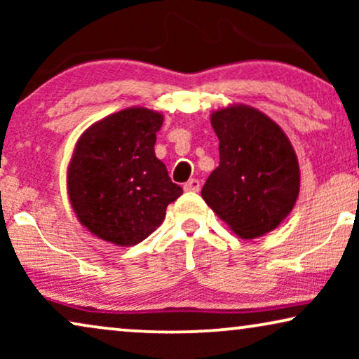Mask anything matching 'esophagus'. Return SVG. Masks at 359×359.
Here are the masks:
<instances>
[{
  "label": "esophagus",
  "instance_id": "1",
  "mask_svg": "<svg viewBox=\"0 0 359 359\" xmlns=\"http://www.w3.org/2000/svg\"><path fill=\"white\" fill-rule=\"evenodd\" d=\"M184 191H193V193H198L199 188H201V183L198 180H189L188 183H184Z\"/></svg>",
  "mask_w": 359,
  "mask_h": 359
}]
</instances>
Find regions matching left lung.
Returning a JSON list of instances; mask_svg holds the SVG:
<instances>
[{
    "instance_id": "left-lung-1",
    "label": "left lung",
    "mask_w": 359,
    "mask_h": 359,
    "mask_svg": "<svg viewBox=\"0 0 359 359\" xmlns=\"http://www.w3.org/2000/svg\"><path fill=\"white\" fill-rule=\"evenodd\" d=\"M220 163L205 181L203 199L240 238L271 232L299 196L301 171L287 135L273 119L247 104L210 114Z\"/></svg>"
}]
</instances>
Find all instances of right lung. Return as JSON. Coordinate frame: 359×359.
<instances>
[{
  "label": "right lung",
  "mask_w": 359,
  "mask_h": 359,
  "mask_svg": "<svg viewBox=\"0 0 359 359\" xmlns=\"http://www.w3.org/2000/svg\"><path fill=\"white\" fill-rule=\"evenodd\" d=\"M161 112L127 107L95 122L78 139L67 191L83 227L97 238L132 247L160 227L183 194L155 155Z\"/></svg>",
  "instance_id": "right-lung-1"
}]
</instances>
